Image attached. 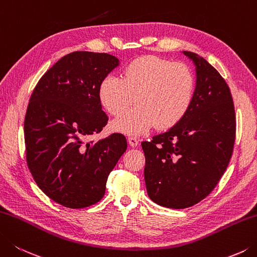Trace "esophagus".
I'll return each mask as SVG.
<instances>
[{"instance_id":"1","label":"esophagus","mask_w":257,"mask_h":257,"mask_svg":"<svg viewBox=\"0 0 257 257\" xmlns=\"http://www.w3.org/2000/svg\"><path fill=\"white\" fill-rule=\"evenodd\" d=\"M128 143H130L131 147L135 148V147H138L139 140H138L137 138H134V137H130V138H128Z\"/></svg>"}]
</instances>
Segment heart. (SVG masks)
I'll return each mask as SVG.
<instances>
[{
    "label": "heart",
    "instance_id": "heart-1",
    "mask_svg": "<svg viewBox=\"0 0 257 257\" xmlns=\"http://www.w3.org/2000/svg\"><path fill=\"white\" fill-rule=\"evenodd\" d=\"M196 79L188 66L156 56L130 62L122 78L108 75L100 81L98 98L108 114L119 116L134 101L137 106L110 125L113 131L140 135L157 124L168 130L181 122L191 107Z\"/></svg>",
    "mask_w": 257,
    "mask_h": 257
}]
</instances>
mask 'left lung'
I'll use <instances>...</instances> for the list:
<instances>
[{
	"label": "left lung",
	"mask_w": 257,
	"mask_h": 257,
	"mask_svg": "<svg viewBox=\"0 0 257 257\" xmlns=\"http://www.w3.org/2000/svg\"><path fill=\"white\" fill-rule=\"evenodd\" d=\"M183 55L196 68L191 107L181 122L141 143L148 195L173 209L196 205L214 190L229 163L236 134L234 103L225 79L197 53Z\"/></svg>",
	"instance_id": "1"
}]
</instances>
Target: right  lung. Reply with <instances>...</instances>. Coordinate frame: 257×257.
<instances>
[{
	"instance_id": "1",
	"label": "right lung",
	"mask_w": 257,
	"mask_h": 257,
	"mask_svg": "<svg viewBox=\"0 0 257 257\" xmlns=\"http://www.w3.org/2000/svg\"><path fill=\"white\" fill-rule=\"evenodd\" d=\"M117 66L108 53L71 52L41 77L31 95L24 119L27 163L38 187L61 206L98 202L126 151V139L118 133L86 142L107 124L98 87Z\"/></svg>"
}]
</instances>
